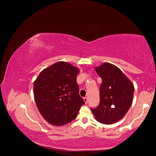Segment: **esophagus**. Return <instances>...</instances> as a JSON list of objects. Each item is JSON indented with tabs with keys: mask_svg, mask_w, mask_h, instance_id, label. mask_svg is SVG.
Returning <instances> with one entry per match:
<instances>
[{
	"mask_svg": "<svg viewBox=\"0 0 156 156\" xmlns=\"http://www.w3.org/2000/svg\"><path fill=\"white\" fill-rule=\"evenodd\" d=\"M83 99H84V102H85V104H87V102H88V98L87 97H84Z\"/></svg>",
	"mask_w": 156,
	"mask_h": 156,
	"instance_id": "obj_1",
	"label": "esophagus"
}]
</instances>
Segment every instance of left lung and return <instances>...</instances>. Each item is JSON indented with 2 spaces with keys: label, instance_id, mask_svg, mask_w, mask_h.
Masks as SVG:
<instances>
[{
  "label": "left lung",
  "instance_id": "obj_1",
  "mask_svg": "<svg viewBox=\"0 0 156 156\" xmlns=\"http://www.w3.org/2000/svg\"><path fill=\"white\" fill-rule=\"evenodd\" d=\"M102 79L100 103L91 108L96 119L105 125H112L122 119L133 101L134 87L116 66L105 62L95 69Z\"/></svg>",
  "mask_w": 156,
  "mask_h": 156
}]
</instances>
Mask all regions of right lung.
<instances>
[{
  "mask_svg": "<svg viewBox=\"0 0 156 156\" xmlns=\"http://www.w3.org/2000/svg\"><path fill=\"white\" fill-rule=\"evenodd\" d=\"M78 68L66 62L42 71L34 81V94L42 116L53 125L61 126L76 118L84 101L79 95Z\"/></svg>",
  "mask_w": 156,
  "mask_h": 156,
  "instance_id": "1",
  "label": "right lung"
}]
</instances>
